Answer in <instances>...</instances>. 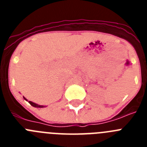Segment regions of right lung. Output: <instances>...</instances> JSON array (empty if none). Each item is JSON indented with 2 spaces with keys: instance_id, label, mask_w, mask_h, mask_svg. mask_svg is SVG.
<instances>
[{
  "instance_id": "obj_1",
  "label": "right lung",
  "mask_w": 147,
  "mask_h": 147,
  "mask_svg": "<svg viewBox=\"0 0 147 147\" xmlns=\"http://www.w3.org/2000/svg\"><path fill=\"white\" fill-rule=\"evenodd\" d=\"M23 98H24V97H23ZM24 99L26 100V98H24ZM28 103H29L30 105H32V106H33V107H44L43 106H41V105H37V104L34 103V102H30V101H29V102H28Z\"/></svg>"
}]
</instances>
